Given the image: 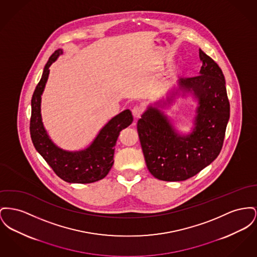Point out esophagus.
I'll list each match as a JSON object with an SVG mask.
<instances>
[{"instance_id": "1", "label": "esophagus", "mask_w": 257, "mask_h": 257, "mask_svg": "<svg viewBox=\"0 0 257 257\" xmlns=\"http://www.w3.org/2000/svg\"><path fill=\"white\" fill-rule=\"evenodd\" d=\"M144 112V109L142 106H135L133 109H132V113H133V116L135 119H138L141 117V115L143 114Z\"/></svg>"}]
</instances>
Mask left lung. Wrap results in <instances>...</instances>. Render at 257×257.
Wrapping results in <instances>:
<instances>
[{
    "label": "left lung",
    "mask_w": 257,
    "mask_h": 257,
    "mask_svg": "<svg viewBox=\"0 0 257 257\" xmlns=\"http://www.w3.org/2000/svg\"><path fill=\"white\" fill-rule=\"evenodd\" d=\"M199 76L181 77L172 98L149 105L138 120V133L151 175L165 181H185L218 156L230 116L225 79L218 65L199 49ZM191 94L197 102L192 132L181 135L161 109L174 95Z\"/></svg>",
    "instance_id": "left-lung-1"
}]
</instances>
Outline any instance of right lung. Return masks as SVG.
<instances>
[{
    "label": "right lung",
    "instance_id": "1",
    "mask_svg": "<svg viewBox=\"0 0 257 257\" xmlns=\"http://www.w3.org/2000/svg\"><path fill=\"white\" fill-rule=\"evenodd\" d=\"M63 54L57 49L47 61L43 76L34 91L31 106L30 133L35 149L63 181L70 183H91L104 179L113 165L114 147L121 130L133 122L129 109L113 116L99 131L90 145L80 151L59 148L48 135L42 118V95L49 76V67Z\"/></svg>",
    "mask_w": 257,
    "mask_h": 257
}]
</instances>
